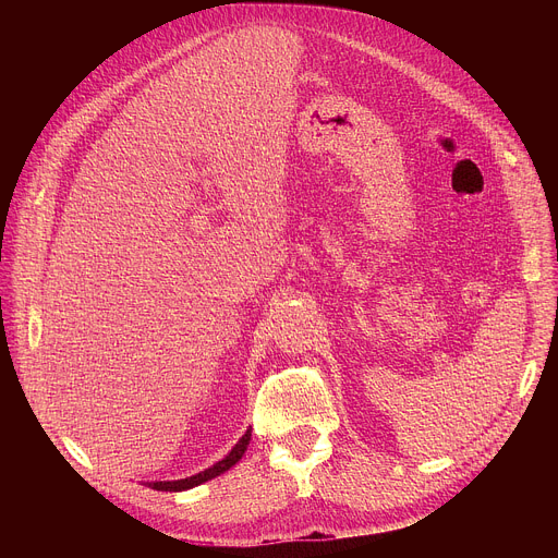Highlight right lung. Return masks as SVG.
Wrapping results in <instances>:
<instances>
[{
    "label": "right lung",
    "mask_w": 558,
    "mask_h": 558,
    "mask_svg": "<svg viewBox=\"0 0 558 558\" xmlns=\"http://www.w3.org/2000/svg\"><path fill=\"white\" fill-rule=\"evenodd\" d=\"M250 439H252V430H247L241 439H238V444L231 448V452H227L220 461H216L211 468H207L203 472H196V474L185 476V480H177V482H147L145 486H149L151 490H161V493H183V490L196 488V486L214 480V476L227 472L229 468H233L238 461H241L250 446Z\"/></svg>",
    "instance_id": "add662e5"
}]
</instances>
